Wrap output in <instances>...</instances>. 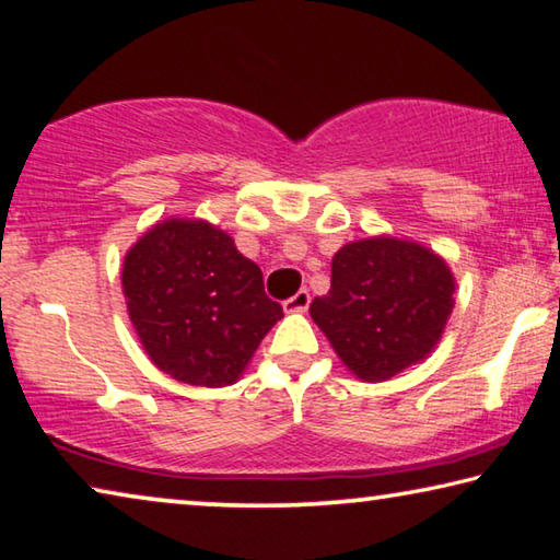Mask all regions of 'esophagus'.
<instances>
[{
	"mask_svg": "<svg viewBox=\"0 0 560 560\" xmlns=\"http://www.w3.org/2000/svg\"><path fill=\"white\" fill-rule=\"evenodd\" d=\"M308 303H311V293L306 289H301L293 293L291 299L283 301V311H287V314H301V311L308 308Z\"/></svg>",
	"mask_w": 560,
	"mask_h": 560,
	"instance_id": "esophagus-1",
	"label": "esophagus"
}]
</instances>
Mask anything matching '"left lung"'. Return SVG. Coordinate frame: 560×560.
Instances as JSON below:
<instances>
[{
    "mask_svg": "<svg viewBox=\"0 0 560 560\" xmlns=\"http://www.w3.org/2000/svg\"><path fill=\"white\" fill-rule=\"evenodd\" d=\"M454 277L428 246L371 236L330 261V291L311 318L360 381L381 383L428 358L454 308Z\"/></svg>",
    "mask_w": 560,
    "mask_h": 560,
    "instance_id": "8db88e82",
    "label": "left lung"
}]
</instances>
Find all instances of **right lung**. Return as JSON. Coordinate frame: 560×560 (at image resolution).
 Segmentation results:
<instances>
[{"label":"right lung","mask_w":560,"mask_h":560,"mask_svg":"<svg viewBox=\"0 0 560 560\" xmlns=\"http://www.w3.org/2000/svg\"><path fill=\"white\" fill-rule=\"evenodd\" d=\"M128 316L150 360L175 381L224 387L283 316L261 269L205 220H165L122 261Z\"/></svg>","instance_id":"1"}]
</instances>
